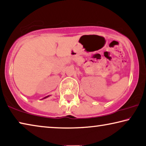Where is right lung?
I'll return each instance as SVG.
<instances>
[{
    "mask_svg": "<svg viewBox=\"0 0 146 146\" xmlns=\"http://www.w3.org/2000/svg\"><path fill=\"white\" fill-rule=\"evenodd\" d=\"M48 96H46V97H44V98H43V99H44V98H48Z\"/></svg>",
    "mask_w": 146,
    "mask_h": 146,
    "instance_id": "1",
    "label": "right lung"
}]
</instances>
